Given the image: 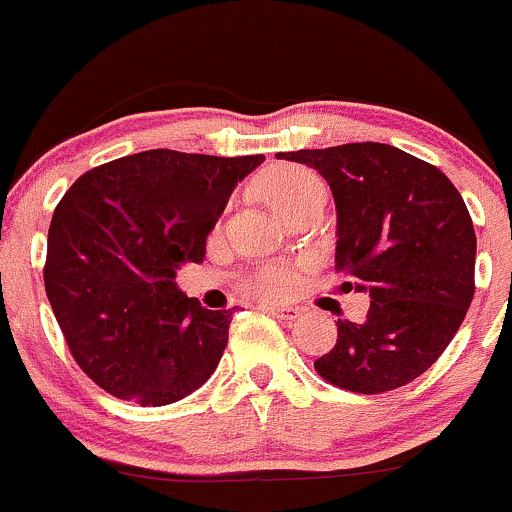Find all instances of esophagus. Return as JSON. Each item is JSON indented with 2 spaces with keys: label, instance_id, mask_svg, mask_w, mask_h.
<instances>
[{
  "label": "esophagus",
  "instance_id": "obj_1",
  "mask_svg": "<svg viewBox=\"0 0 512 512\" xmlns=\"http://www.w3.org/2000/svg\"><path fill=\"white\" fill-rule=\"evenodd\" d=\"M262 311L269 313L272 318L284 320V323H291V320L299 318V308L294 306H274V303H267V306H262Z\"/></svg>",
  "mask_w": 512,
  "mask_h": 512
}]
</instances>
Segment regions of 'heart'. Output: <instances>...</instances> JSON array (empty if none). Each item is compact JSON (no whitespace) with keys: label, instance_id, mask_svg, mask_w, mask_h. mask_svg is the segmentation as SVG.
Wrapping results in <instances>:
<instances>
[{"label":"heart","instance_id":"b5f03b06","mask_svg":"<svg viewBox=\"0 0 512 512\" xmlns=\"http://www.w3.org/2000/svg\"><path fill=\"white\" fill-rule=\"evenodd\" d=\"M257 194L277 216L286 218L308 201L325 196L318 174L301 165H277L267 170L257 182ZM294 286V274L284 267H269L255 274L250 289L262 299H277Z\"/></svg>","mask_w":512,"mask_h":512}]
</instances>
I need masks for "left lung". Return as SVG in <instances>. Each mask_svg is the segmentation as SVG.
Segmentation results:
<instances>
[{
	"label": "left lung",
	"instance_id": "obj_1",
	"mask_svg": "<svg viewBox=\"0 0 512 512\" xmlns=\"http://www.w3.org/2000/svg\"><path fill=\"white\" fill-rule=\"evenodd\" d=\"M318 170L338 211L342 291H367L362 323L338 320V342L313 362L355 393L406 386L457 335L474 299L476 233L462 194L430 162L386 143L277 153Z\"/></svg>",
	"mask_w": 512,
	"mask_h": 512
}]
</instances>
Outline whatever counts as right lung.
I'll use <instances>...</instances> for the list:
<instances>
[{
    "label": "right lung",
    "instance_id": "obj_1",
    "mask_svg": "<svg viewBox=\"0 0 512 512\" xmlns=\"http://www.w3.org/2000/svg\"><path fill=\"white\" fill-rule=\"evenodd\" d=\"M265 155L145 150L84 172L48 228L43 282L80 369L140 406L182 401L216 372L233 311L177 289L240 179Z\"/></svg>",
    "mask_w": 512,
    "mask_h": 512
}]
</instances>
